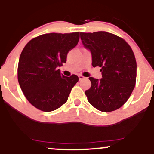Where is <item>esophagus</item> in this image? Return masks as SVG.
<instances>
[{
  "instance_id": "obj_1",
  "label": "esophagus",
  "mask_w": 154,
  "mask_h": 154,
  "mask_svg": "<svg viewBox=\"0 0 154 154\" xmlns=\"http://www.w3.org/2000/svg\"><path fill=\"white\" fill-rule=\"evenodd\" d=\"M84 78H85L84 76H82V75H79V80H82V79H83Z\"/></svg>"
}]
</instances>
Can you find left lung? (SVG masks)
I'll return each instance as SVG.
<instances>
[{"label": "left lung", "mask_w": 154, "mask_h": 154, "mask_svg": "<svg viewBox=\"0 0 154 154\" xmlns=\"http://www.w3.org/2000/svg\"><path fill=\"white\" fill-rule=\"evenodd\" d=\"M80 38L92 55V65L99 66L100 79L89 77L91 87L85 92L89 103L103 112L119 109L135 86L137 63L130 45L107 32H80Z\"/></svg>", "instance_id": "8db88e82"}]
</instances>
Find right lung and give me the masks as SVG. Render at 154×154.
Returning <instances> with one entry per match:
<instances>
[{"instance_id":"1","label":"right lung","mask_w":154,"mask_h":154,"mask_svg":"<svg viewBox=\"0 0 154 154\" xmlns=\"http://www.w3.org/2000/svg\"><path fill=\"white\" fill-rule=\"evenodd\" d=\"M79 32L48 33L32 39L19 57L17 75L28 101L43 111L59 109L78 82L77 75L66 77L58 67L66 63L69 51L77 45Z\"/></svg>"}]
</instances>
